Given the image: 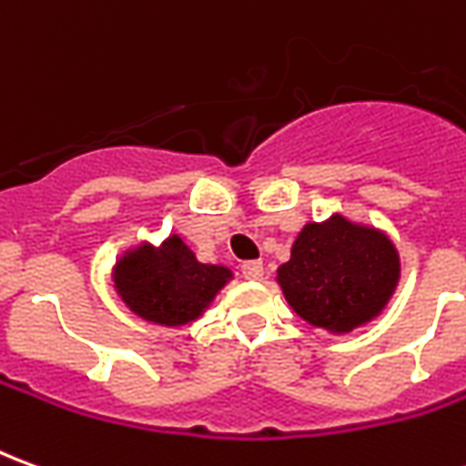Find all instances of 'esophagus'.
Segmentation results:
<instances>
[{"mask_svg": "<svg viewBox=\"0 0 466 466\" xmlns=\"http://www.w3.org/2000/svg\"><path fill=\"white\" fill-rule=\"evenodd\" d=\"M242 274L244 279H249V282H259L264 277V267L262 262H247L242 264Z\"/></svg>", "mask_w": 466, "mask_h": 466, "instance_id": "esophagus-1", "label": "esophagus"}]
</instances>
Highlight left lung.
Returning a JSON list of instances; mask_svg holds the SVG:
<instances>
[{
  "label": "left lung",
  "mask_w": 466,
  "mask_h": 466,
  "mask_svg": "<svg viewBox=\"0 0 466 466\" xmlns=\"http://www.w3.org/2000/svg\"><path fill=\"white\" fill-rule=\"evenodd\" d=\"M400 279V249L390 234L334 212L304 224L274 282L299 319L342 337L374 322Z\"/></svg>",
  "instance_id": "1"
}]
</instances>
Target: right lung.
Here are the masks:
<instances>
[{"instance_id": "1", "label": "right lung", "mask_w": 466, "mask_h": 466, "mask_svg": "<svg viewBox=\"0 0 466 466\" xmlns=\"http://www.w3.org/2000/svg\"><path fill=\"white\" fill-rule=\"evenodd\" d=\"M234 279L227 264H204L179 234L134 244L112 264V287L129 312L157 327L197 322Z\"/></svg>"}]
</instances>
